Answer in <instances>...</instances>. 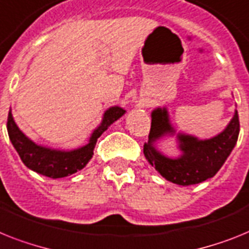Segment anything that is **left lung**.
<instances>
[{"label":"left lung","instance_id":"left-lung-1","mask_svg":"<svg viewBox=\"0 0 249 249\" xmlns=\"http://www.w3.org/2000/svg\"><path fill=\"white\" fill-rule=\"evenodd\" d=\"M173 133L168 110L157 108L151 113L149 141L143 145L145 158L172 183L179 186L197 184L215 176L231 155L239 135V117L235 110L227 128L213 139L198 140L195 136L178 133L177 139L182 154L178 158H168L158 151L154 143L163 136Z\"/></svg>","mask_w":249,"mask_h":249}]
</instances>
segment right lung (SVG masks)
I'll return each instance as SVG.
<instances>
[{
    "label": "right lung",
    "mask_w": 249,
    "mask_h": 249,
    "mask_svg": "<svg viewBox=\"0 0 249 249\" xmlns=\"http://www.w3.org/2000/svg\"><path fill=\"white\" fill-rule=\"evenodd\" d=\"M124 112L126 110L121 107H112L109 109H107L103 116L102 123L96 127V129H94L89 143L80 149L71 150V151L49 149V147L40 146L33 142L32 140L28 139L16 126L11 110L7 117V132H9L10 141L18 151V157L29 169L55 179V178L71 176L77 170L83 169L94 155V147L98 139L102 136V133L113 122L121 118Z\"/></svg>",
    "instance_id": "1"
}]
</instances>
